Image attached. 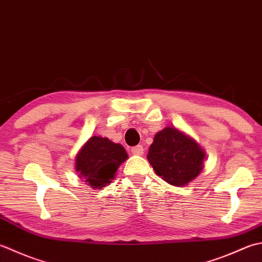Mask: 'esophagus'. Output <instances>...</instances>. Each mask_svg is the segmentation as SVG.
<instances>
[{"label":"esophagus","instance_id":"obj_1","mask_svg":"<svg viewBox=\"0 0 262 262\" xmlns=\"http://www.w3.org/2000/svg\"><path fill=\"white\" fill-rule=\"evenodd\" d=\"M132 153L134 156H142L144 153V148H143L142 145H137L132 148Z\"/></svg>","mask_w":262,"mask_h":262}]
</instances>
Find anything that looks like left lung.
I'll list each match as a JSON object with an SVG mask.
<instances>
[{
	"mask_svg": "<svg viewBox=\"0 0 262 262\" xmlns=\"http://www.w3.org/2000/svg\"><path fill=\"white\" fill-rule=\"evenodd\" d=\"M146 158L158 176L170 185L182 187L203 170L206 151L186 133L165 127L153 138Z\"/></svg>",
	"mask_w": 262,
	"mask_h": 262,
	"instance_id": "8db88e82",
	"label": "left lung"
}]
</instances>
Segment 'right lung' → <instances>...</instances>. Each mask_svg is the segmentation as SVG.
Listing matches in <instances>:
<instances>
[{
  "label": "right lung",
  "mask_w": 262,
  "mask_h": 262,
  "mask_svg": "<svg viewBox=\"0 0 262 262\" xmlns=\"http://www.w3.org/2000/svg\"><path fill=\"white\" fill-rule=\"evenodd\" d=\"M128 159L124 146L109 138L92 136L75 159V170L92 188L101 189L115 178L118 168Z\"/></svg>",
  "instance_id": "obj_1"
}]
</instances>
